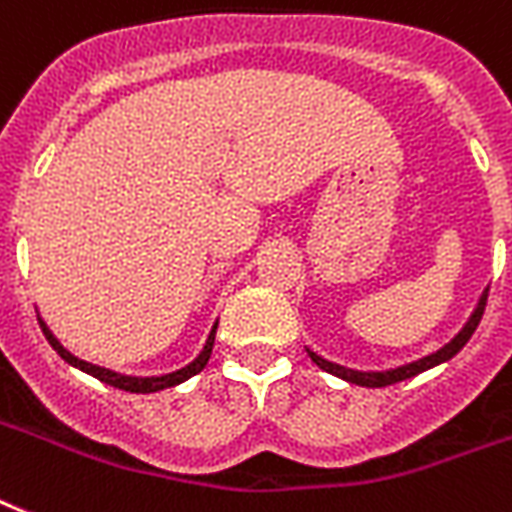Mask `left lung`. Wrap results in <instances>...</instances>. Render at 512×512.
I'll return each mask as SVG.
<instances>
[{
  "mask_svg": "<svg viewBox=\"0 0 512 512\" xmlns=\"http://www.w3.org/2000/svg\"><path fill=\"white\" fill-rule=\"evenodd\" d=\"M486 296H489V288L481 293V298H478V306L473 309V314H470V320L465 322L463 330H460V333H457L452 341L444 343L439 351H433V354H428V357L418 359V362H410V365L394 367V370H383V372H362V370H351V367L335 365V362H327V359H322L320 354H314L312 349H306V354L312 357V362L320 367V370L330 372V375H335V378H343V380H349V383H357V386H367V388L391 386V383H399V380L412 378V375H418V372L431 370V367L441 365V362H447V359L455 357L457 351L463 349L465 343L470 341V335L476 333L478 322H481V317H484Z\"/></svg>",
  "mask_w": 512,
  "mask_h": 512,
  "instance_id": "obj_1",
  "label": "left lung"
}]
</instances>
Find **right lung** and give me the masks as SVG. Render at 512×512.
<instances>
[{
  "instance_id": "right-lung-1",
  "label": "right lung",
  "mask_w": 512,
  "mask_h": 512,
  "mask_svg": "<svg viewBox=\"0 0 512 512\" xmlns=\"http://www.w3.org/2000/svg\"><path fill=\"white\" fill-rule=\"evenodd\" d=\"M39 325H42V333H44V338L49 341V346H52V349H55L57 354L65 359V362H68V365L79 367L81 372H87V375L102 380V383H108V386L121 388V391H132V394H153V391H163V388H171V386H179V383H185L187 378L198 375V372L208 365V359H211V349H214L216 325H219V322H214L211 333H208L206 346H203V351H200L198 357L192 359L190 365L182 367V370H177V372H169V375H155V378H134V375H121V372H113V370H108V367H97V365H92V362H84V359L73 357L71 351L65 349L63 343L57 341L55 335H52V330L44 325V320H39Z\"/></svg>"
}]
</instances>
